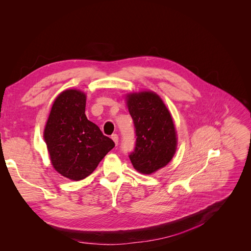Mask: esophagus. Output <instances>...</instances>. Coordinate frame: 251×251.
I'll return each mask as SVG.
<instances>
[{"label": "esophagus", "instance_id": "1", "mask_svg": "<svg viewBox=\"0 0 251 251\" xmlns=\"http://www.w3.org/2000/svg\"><path fill=\"white\" fill-rule=\"evenodd\" d=\"M111 138H112V139H113V141L115 142L116 146H117V145H118V140H119V137H118V135H117V134H113Z\"/></svg>", "mask_w": 251, "mask_h": 251}]
</instances>
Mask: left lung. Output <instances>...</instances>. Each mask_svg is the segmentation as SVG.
Returning <instances> with one entry per match:
<instances>
[{
    "mask_svg": "<svg viewBox=\"0 0 251 251\" xmlns=\"http://www.w3.org/2000/svg\"><path fill=\"white\" fill-rule=\"evenodd\" d=\"M126 100L136 133L129 158L136 171L150 175L168 164L176 153L177 138L172 115L153 92L131 93Z\"/></svg>",
    "mask_w": 251,
    "mask_h": 251,
    "instance_id": "obj_1",
    "label": "left lung"
}]
</instances>
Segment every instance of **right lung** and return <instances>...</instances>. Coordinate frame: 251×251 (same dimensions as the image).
Here are the masks:
<instances>
[{"label": "right lung", "mask_w": 251, "mask_h": 251, "mask_svg": "<svg viewBox=\"0 0 251 251\" xmlns=\"http://www.w3.org/2000/svg\"><path fill=\"white\" fill-rule=\"evenodd\" d=\"M86 94L65 90L52 105L43 138L55 171L73 180L89 176L115 146L85 114Z\"/></svg>", "instance_id": "add662e5"}]
</instances>
